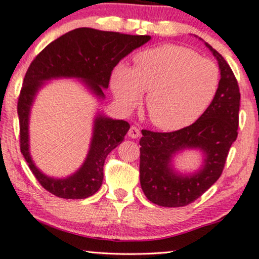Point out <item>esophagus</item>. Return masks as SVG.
I'll return each mask as SVG.
<instances>
[{
	"label": "esophagus",
	"mask_w": 259,
	"mask_h": 259,
	"mask_svg": "<svg viewBox=\"0 0 259 259\" xmlns=\"http://www.w3.org/2000/svg\"><path fill=\"white\" fill-rule=\"evenodd\" d=\"M140 134H141V132H140V129L137 126H132L129 129V132H127V135H129V137L130 139H139L140 137Z\"/></svg>",
	"instance_id": "esophagus-1"
}]
</instances>
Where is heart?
<instances>
[{"label": "heart", "mask_w": 259, "mask_h": 259, "mask_svg": "<svg viewBox=\"0 0 259 259\" xmlns=\"http://www.w3.org/2000/svg\"><path fill=\"white\" fill-rule=\"evenodd\" d=\"M219 86L220 71L214 62L172 44L139 52L133 68L119 64L111 76V87L124 109H134L147 92L150 122L166 132L184 129L201 118Z\"/></svg>", "instance_id": "obj_1"}]
</instances>
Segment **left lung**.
I'll list each match as a JSON object with an SVG mask.
<instances>
[{
    "instance_id": "left-lung-1",
    "label": "left lung",
    "mask_w": 259,
    "mask_h": 259,
    "mask_svg": "<svg viewBox=\"0 0 259 259\" xmlns=\"http://www.w3.org/2000/svg\"><path fill=\"white\" fill-rule=\"evenodd\" d=\"M217 58L220 86L211 105L194 124L172 133L142 130L140 183L143 194L161 207H184L204 194L220 178L232 143L237 140L240 93L233 71L208 42ZM186 149L199 150L203 162L194 174L174 169L172 159Z\"/></svg>"
}]
</instances>
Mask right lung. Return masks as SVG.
<instances>
[{
  "label": "right lung",
  "instance_id": "right-lung-1",
  "mask_svg": "<svg viewBox=\"0 0 259 259\" xmlns=\"http://www.w3.org/2000/svg\"><path fill=\"white\" fill-rule=\"evenodd\" d=\"M150 40V35H130L75 28L54 40L34 58L25 75L18 100L20 149L29 168L42 188L61 198L82 199L94 195L104 179V162L111 150L123 142L130 124L98 112L87 156L81 167L65 178L44 175L29 153V114L35 97L48 81L76 78L99 100L105 99L111 73L120 60Z\"/></svg>",
  "mask_w": 259,
  "mask_h": 259
}]
</instances>
